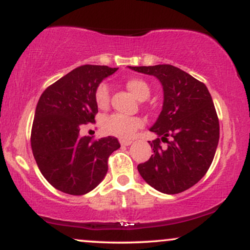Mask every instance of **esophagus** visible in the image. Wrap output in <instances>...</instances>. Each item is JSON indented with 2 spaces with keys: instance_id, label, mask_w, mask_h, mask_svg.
<instances>
[{
  "instance_id": "34e87169",
  "label": "esophagus",
  "mask_w": 250,
  "mask_h": 250,
  "mask_svg": "<svg viewBox=\"0 0 250 250\" xmlns=\"http://www.w3.org/2000/svg\"><path fill=\"white\" fill-rule=\"evenodd\" d=\"M120 143H121L122 146H130L133 142H131L130 140H120Z\"/></svg>"
}]
</instances>
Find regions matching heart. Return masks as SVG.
<instances>
[{
	"label": "heart",
	"mask_w": 250,
	"mask_h": 250,
	"mask_svg": "<svg viewBox=\"0 0 250 250\" xmlns=\"http://www.w3.org/2000/svg\"><path fill=\"white\" fill-rule=\"evenodd\" d=\"M130 93L140 101L148 99L150 95V87L145 80L129 79L125 83ZM95 102L99 108H105L109 103V87L105 82H101L95 90ZM143 125V120L136 116H127L122 114H111L103 117L101 128L105 134L120 139H130L137 129Z\"/></svg>",
	"instance_id": "1"
}]
</instances>
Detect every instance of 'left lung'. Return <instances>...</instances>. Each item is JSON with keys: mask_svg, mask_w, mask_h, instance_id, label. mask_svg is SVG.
I'll list each match as a JSON object with an SVG mask.
<instances>
[{"mask_svg": "<svg viewBox=\"0 0 250 250\" xmlns=\"http://www.w3.org/2000/svg\"><path fill=\"white\" fill-rule=\"evenodd\" d=\"M129 68L155 76L163 88L162 110L149 129L157 135L149 141L154 154L137 170L156 190L182 193L205 176L219 143V119L210 94L205 83L174 65Z\"/></svg>", "mask_w": 250, "mask_h": 250, "instance_id": "obj_1", "label": "left lung"}]
</instances>
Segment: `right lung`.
<instances>
[{
	"label": "right lung",
	"instance_id": "add662e5",
	"mask_svg": "<svg viewBox=\"0 0 250 250\" xmlns=\"http://www.w3.org/2000/svg\"><path fill=\"white\" fill-rule=\"evenodd\" d=\"M117 68L85 64L71 70L42 93L31 128V149L40 170L57 190L84 195L104 179L116 137L93 141L82 125L95 122V90Z\"/></svg>",
	"mask_w": 250,
	"mask_h": 250
}]
</instances>
